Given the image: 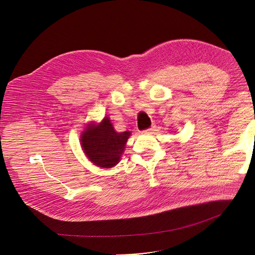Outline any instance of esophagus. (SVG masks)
I'll use <instances>...</instances> for the list:
<instances>
[{
    "instance_id": "obj_1",
    "label": "esophagus",
    "mask_w": 255,
    "mask_h": 255,
    "mask_svg": "<svg viewBox=\"0 0 255 255\" xmlns=\"http://www.w3.org/2000/svg\"><path fill=\"white\" fill-rule=\"evenodd\" d=\"M156 130V127L155 126H152L151 128H147V129H145L144 130V133H146V134H154V131Z\"/></svg>"
}]
</instances>
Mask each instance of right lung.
Listing matches in <instances>:
<instances>
[{
    "label": "right lung",
    "instance_id": "1",
    "mask_svg": "<svg viewBox=\"0 0 255 255\" xmlns=\"http://www.w3.org/2000/svg\"><path fill=\"white\" fill-rule=\"evenodd\" d=\"M130 131L118 133L113 128L109 117H105L100 124H89L80 135L84 152L95 165L111 168L120 161L124 154Z\"/></svg>",
    "mask_w": 255,
    "mask_h": 255
}]
</instances>
